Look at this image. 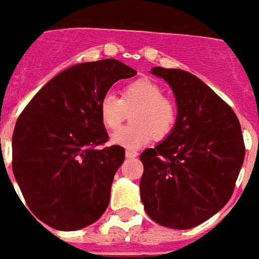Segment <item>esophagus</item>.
Segmentation results:
<instances>
[{"mask_svg": "<svg viewBox=\"0 0 259 259\" xmlns=\"http://www.w3.org/2000/svg\"><path fill=\"white\" fill-rule=\"evenodd\" d=\"M125 156H127L128 159L136 158V156H138V152H136V151H132V150H127L125 151Z\"/></svg>", "mask_w": 259, "mask_h": 259, "instance_id": "esophagus-1", "label": "esophagus"}]
</instances>
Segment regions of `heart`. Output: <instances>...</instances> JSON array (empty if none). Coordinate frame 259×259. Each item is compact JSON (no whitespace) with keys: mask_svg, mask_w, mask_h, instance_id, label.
<instances>
[{"mask_svg":"<svg viewBox=\"0 0 259 259\" xmlns=\"http://www.w3.org/2000/svg\"><path fill=\"white\" fill-rule=\"evenodd\" d=\"M100 117L107 130H117L127 111L131 123L112 135V143L128 150L146 146L152 138L164 140L172 134L178 121V107L164 97V91L150 78H138L123 88L121 97L112 92L100 100Z\"/></svg>","mask_w":259,"mask_h":259,"instance_id":"1","label":"heart"}]
</instances>
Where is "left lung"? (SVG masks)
I'll list each match as a JSON object with an SVG mask.
<instances>
[{"label": "left lung", "instance_id": "left-lung-1", "mask_svg": "<svg viewBox=\"0 0 259 259\" xmlns=\"http://www.w3.org/2000/svg\"><path fill=\"white\" fill-rule=\"evenodd\" d=\"M152 73L172 88L178 121L168 138L140 155V196L152 221L186 230L229 202L245 143L234 111L202 80L181 69L156 67Z\"/></svg>", "mask_w": 259, "mask_h": 259}]
</instances>
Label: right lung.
Wrapping results in <instances>:
<instances>
[{
	"label": "right lung",
	"instance_id": "add662e5",
	"mask_svg": "<svg viewBox=\"0 0 259 259\" xmlns=\"http://www.w3.org/2000/svg\"><path fill=\"white\" fill-rule=\"evenodd\" d=\"M135 74L113 59L77 64L48 81L18 116L12 139L14 178L29 210L48 226L78 230L108 207L125 151L97 148L108 142L99 105L112 84Z\"/></svg>",
	"mask_w": 259,
	"mask_h": 259
}]
</instances>
